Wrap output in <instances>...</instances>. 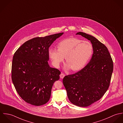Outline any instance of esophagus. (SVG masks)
I'll list each match as a JSON object with an SVG mask.
<instances>
[{
	"label": "esophagus",
	"mask_w": 123,
	"mask_h": 123,
	"mask_svg": "<svg viewBox=\"0 0 123 123\" xmlns=\"http://www.w3.org/2000/svg\"><path fill=\"white\" fill-rule=\"evenodd\" d=\"M65 76V74L63 73H61V74H60V77L61 78H63Z\"/></svg>",
	"instance_id": "obj_1"
}]
</instances>
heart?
<instances>
[{
	"label": "heart",
	"mask_w": 123,
	"mask_h": 123,
	"mask_svg": "<svg viewBox=\"0 0 123 123\" xmlns=\"http://www.w3.org/2000/svg\"><path fill=\"white\" fill-rule=\"evenodd\" d=\"M57 49H50L49 57L55 67H59L65 57L67 64L65 68L77 71L84 68L93 53V46L88 41L76 37L66 38L59 43Z\"/></svg>",
	"instance_id": "obj_1"
}]
</instances>
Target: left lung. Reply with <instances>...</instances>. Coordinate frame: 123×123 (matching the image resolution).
<instances>
[{
    "mask_svg": "<svg viewBox=\"0 0 123 123\" xmlns=\"http://www.w3.org/2000/svg\"><path fill=\"white\" fill-rule=\"evenodd\" d=\"M76 35L90 40L93 54L90 62L75 74L65 76L63 83L69 101L86 107L100 99L107 90L113 71V62L106 46L94 37L79 32Z\"/></svg>",
    "mask_w": 123,
    "mask_h": 123,
    "instance_id": "8db88e82",
    "label": "left lung"
}]
</instances>
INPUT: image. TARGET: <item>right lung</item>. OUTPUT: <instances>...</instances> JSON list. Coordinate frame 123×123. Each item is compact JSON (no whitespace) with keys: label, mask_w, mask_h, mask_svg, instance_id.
Instances as JSON below:
<instances>
[{"label":"right lung","mask_w":123,"mask_h":123,"mask_svg":"<svg viewBox=\"0 0 123 123\" xmlns=\"http://www.w3.org/2000/svg\"><path fill=\"white\" fill-rule=\"evenodd\" d=\"M63 33L33 38L15 53L12 80L17 92L26 103L39 106L49 101L52 86L61 74L48 64L49 48Z\"/></svg>","instance_id":"1"}]
</instances>
